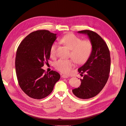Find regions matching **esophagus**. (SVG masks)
Wrapping results in <instances>:
<instances>
[{"label": "esophagus", "mask_w": 126, "mask_h": 126, "mask_svg": "<svg viewBox=\"0 0 126 126\" xmlns=\"http://www.w3.org/2000/svg\"><path fill=\"white\" fill-rule=\"evenodd\" d=\"M62 77L64 79H66V78H68L69 77V76L67 75H63L62 76Z\"/></svg>", "instance_id": "esophagus-1"}]
</instances>
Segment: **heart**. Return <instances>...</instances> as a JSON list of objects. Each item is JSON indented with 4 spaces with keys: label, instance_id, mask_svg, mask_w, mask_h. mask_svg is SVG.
Masks as SVG:
<instances>
[{
    "label": "heart",
    "instance_id": "heart-1",
    "mask_svg": "<svg viewBox=\"0 0 126 126\" xmlns=\"http://www.w3.org/2000/svg\"><path fill=\"white\" fill-rule=\"evenodd\" d=\"M60 41L71 50L70 57L73 59H60L55 62V67L62 73L68 74L75 67V62L82 65L88 61L92 53L93 46L90 40H82L73 34L64 35L61 38ZM57 48V43H52L50 48L51 56L55 55Z\"/></svg>",
    "mask_w": 126,
    "mask_h": 126
}]
</instances>
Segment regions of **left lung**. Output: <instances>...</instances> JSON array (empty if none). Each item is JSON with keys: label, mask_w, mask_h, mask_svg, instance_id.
I'll list each match as a JSON object with an SVG mask.
<instances>
[{"label": "left lung", "mask_w": 126, "mask_h": 126, "mask_svg": "<svg viewBox=\"0 0 126 126\" xmlns=\"http://www.w3.org/2000/svg\"><path fill=\"white\" fill-rule=\"evenodd\" d=\"M78 32L87 34L93 47L88 61L78 70L81 76L85 75L80 86L72 92L79 98L88 99L97 95L106 84L110 71V54L106 43L97 33L88 30Z\"/></svg>", "instance_id": "8db88e82"}]
</instances>
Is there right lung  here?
Wrapping results in <instances>:
<instances>
[{"instance_id":"1","label":"right lung","mask_w":126,"mask_h":126,"mask_svg":"<svg viewBox=\"0 0 126 126\" xmlns=\"http://www.w3.org/2000/svg\"><path fill=\"white\" fill-rule=\"evenodd\" d=\"M56 39V34L47 30H38L26 36L16 52L15 69L20 87L31 98L37 100L50 94L60 75L41 68L48 62L50 48Z\"/></svg>"}]
</instances>
